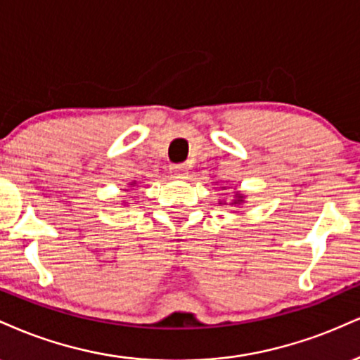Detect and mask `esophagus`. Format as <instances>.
Segmentation results:
<instances>
[{
  "mask_svg": "<svg viewBox=\"0 0 360 360\" xmlns=\"http://www.w3.org/2000/svg\"><path fill=\"white\" fill-rule=\"evenodd\" d=\"M173 173H175L176 179H185V175H187V167L185 165H173Z\"/></svg>",
  "mask_w": 360,
  "mask_h": 360,
  "instance_id": "34e87169",
  "label": "esophagus"
}]
</instances>
